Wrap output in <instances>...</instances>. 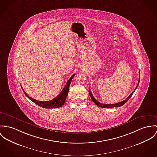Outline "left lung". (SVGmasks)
<instances>
[{
    "instance_id": "1",
    "label": "left lung",
    "mask_w": 157,
    "mask_h": 157,
    "mask_svg": "<svg viewBox=\"0 0 157 157\" xmlns=\"http://www.w3.org/2000/svg\"><path fill=\"white\" fill-rule=\"evenodd\" d=\"M140 77H139V82H138L137 85L136 86V89H135L129 95L128 97H127V99H125V100H124V101H121V102H119L116 103V104H106L101 103V102H100L99 101H98L97 100H96V99L94 98V97L93 96L92 94L91 93L90 87H89V95H90L91 99L92 100V101H93L97 106H98V107H102V108H107V109H110V108H112V107H119L123 105L124 104H125L128 101V100L131 97V96L132 95V94H134V92H135L136 89H137V87H138V85H139V82H140Z\"/></svg>"
}]
</instances>
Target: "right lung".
<instances>
[{
  "label": "right lung",
  "mask_w": 157,
  "mask_h": 157,
  "mask_svg": "<svg viewBox=\"0 0 157 157\" xmlns=\"http://www.w3.org/2000/svg\"><path fill=\"white\" fill-rule=\"evenodd\" d=\"M74 75H75V74H73L71 77H70V78L67 82V84L65 85V86L64 87L63 90L60 92V93L57 95L56 98H55L53 100H50V101H37V100H35V99L30 97L25 92V91L23 89L22 86H21V88H22L25 94L26 95V96L29 99L31 100L32 102H33L34 103H35L38 105L40 106L41 107H43V108H45V109L59 108V107H62L64 104V103L65 102L67 97L68 94L70 85V83L71 82L72 79L74 77Z\"/></svg>",
  "instance_id": "add662e5"
}]
</instances>
